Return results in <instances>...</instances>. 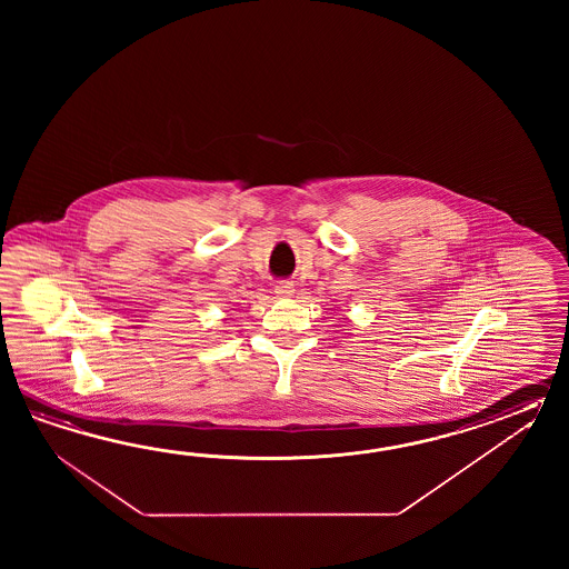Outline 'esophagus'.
<instances>
[{
	"label": "esophagus",
	"instance_id": "obj_1",
	"mask_svg": "<svg viewBox=\"0 0 569 569\" xmlns=\"http://www.w3.org/2000/svg\"><path fill=\"white\" fill-rule=\"evenodd\" d=\"M274 292L279 297H290L295 292V284L289 282V280H280V282H277V287H274Z\"/></svg>",
	"mask_w": 569,
	"mask_h": 569
}]
</instances>
